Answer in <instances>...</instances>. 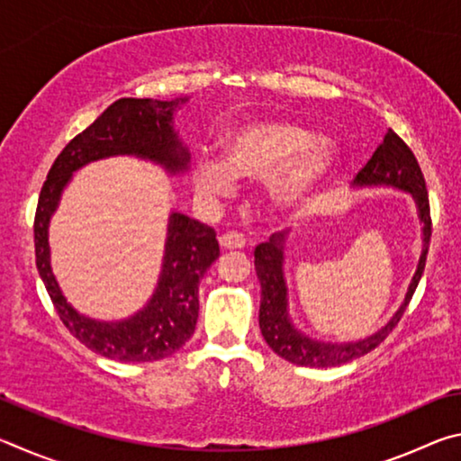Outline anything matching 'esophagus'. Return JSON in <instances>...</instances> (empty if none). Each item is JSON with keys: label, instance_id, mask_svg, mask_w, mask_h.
I'll return each instance as SVG.
<instances>
[{"label": "esophagus", "instance_id": "1", "mask_svg": "<svg viewBox=\"0 0 461 461\" xmlns=\"http://www.w3.org/2000/svg\"><path fill=\"white\" fill-rule=\"evenodd\" d=\"M220 246L223 249H240V248L246 246V240L238 231H228V233H221V236H220Z\"/></svg>", "mask_w": 461, "mask_h": 461}]
</instances>
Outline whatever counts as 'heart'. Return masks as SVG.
I'll return each mask as SVG.
<instances>
[{
    "label": "heart",
    "mask_w": 461,
    "mask_h": 461,
    "mask_svg": "<svg viewBox=\"0 0 461 461\" xmlns=\"http://www.w3.org/2000/svg\"><path fill=\"white\" fill-rule=\"evenodd\" d=\"M341 150L291 120L249 122L223 138V160L199 156L194 186L207 199L236 191L238 178L264 181L270 205L278 213H301L313 203L339 167Z\"/></svg>",
    "instance_id": "b5f03b06"
}]
</instances>
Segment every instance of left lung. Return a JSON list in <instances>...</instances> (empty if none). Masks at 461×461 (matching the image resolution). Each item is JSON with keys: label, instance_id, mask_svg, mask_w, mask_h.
I'll list each match as a JSON object with an SVG mask.
<instances>
[{"label": "left lung", "instance_id": "8db88e82", "mask_svg": "<svg viewBox=\"0 0 461 461\" xmlns=\"http://www.w3.org/2000/svg\"><path fill=\"white\" fill-rule=\"evenodd\" d=\"M354 189H388L409 193L415 201L417 215L420 221V256L417 262V270L412 275L407 293L401 307L394 311V315L374 331L368 338L352 339V341H323L311 338L305 331H301L291 317L288 309V286L285 276V249L288 244L286 231H278L270 238L267 244H260L254 252L256 275L260 280V331L267 339L270 349L280 357H285L296 366H309V368H331L356 360L364 354L372 352L380 341H384L386 335L393 331V327L401 321V317L407 309L412 293L419 285L425 270L427 248L431 240V215H429V194L425 186L423 173H420L419 162L411 148L394 134L393 130L386 131L382 144L376 148L360 173L354 178Z\"/></svg>", "mask_w": 461, "mask_h": 461}]
</instances>
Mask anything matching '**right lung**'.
I'll list each match as a JSON object with an SVG mask.
<instances>
[{"label":"right lung","mask_w":461,"mask_h":461,"mask_svg":"<svg viewBox=\"0 0 461 461\" xmlns=\"http://www.w3.org/2000/svg\"><path fill=\"white\" fill-rule=\"evenodd\" d=\"M189 97H123L75 136L57 156L38 197L34 220L36 267L62 323L93 352L115 362L162 360L191 339L199 317V280L220 258V244L209 225L173 209L167 223L158 280L142 309L126 319L101 321L77 311L50 267L49 228L73 175L91 162L134 156L160 167L170 176L189 170L191 152L175 128V113Z\"/></svg>","instance_id":"obj_1"}]
</instances>
